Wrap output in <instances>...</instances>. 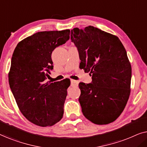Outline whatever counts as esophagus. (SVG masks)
<instances>
[{
  "instance_id": "1",
  "label": "esophagus",
  "mask_w": 147,
  "mask_h": 147,
  "mask_svg": "<svg viewBox=\"0 0 147 147\" xmlns=\"http://www.w3.org/2000/svg\"><path fill=\"white\" fill-rule=\"evenodd\" d=\"M78 83H79V82H78V81H76V80H71V86H78Z\"/></svg>"
}]
</instances>
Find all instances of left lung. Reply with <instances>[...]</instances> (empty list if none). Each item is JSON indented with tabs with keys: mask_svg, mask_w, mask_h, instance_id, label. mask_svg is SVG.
I'll list each match as a JSON object with an SVG mask.
<instances>
[{
	"mask_svg": "<svg viewBox=\"0 0 147 147\" xmlns=\"http://www.w3.org/2000/svg\"><path fill=\"white\" fill-rule=\"evenodd\" d=\"M71 39L79 51L80 67L92 78L91 84H79L83 114L96 124L111 123L130 94L132 68L125 48L117 36L92 26L74 28Z\"/></svg>",
	"mask_w": 147,
	"mask_h": 147,
	"instance_id": "obj_1",
	"label": "left lung"
}]
</instances>
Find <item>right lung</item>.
I'll list each match as a JSON object with an SVG mask.
<instances>
[{
    "label": "right lung",
    "mask_w": 147,
    "mask_h": 147,
    "mask_svg": "<svg viewBox=\"0 0 147 147\" xmlns=\"http://www.w3.org/2000/svg\"><path fill=\"white\" fill-rule=\"evenodd\" d=\"M69 34V29L38 32L20 41L13 52L10 88L20 111L36 125L51 126L63 117L70 83L45 80L53 67L52 51L65 43Z\"/></svg>",
    "instance_id": "obj_1"
}]
</instances>
